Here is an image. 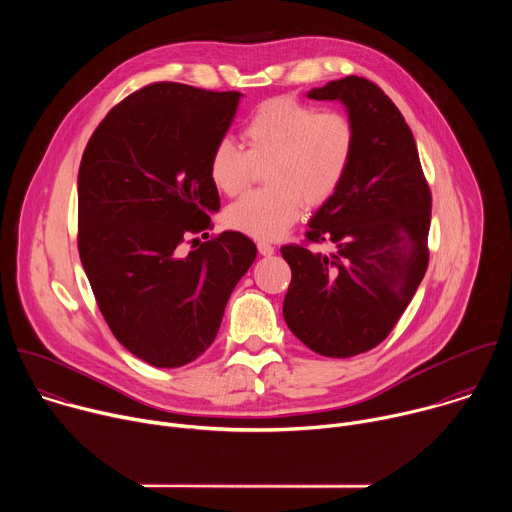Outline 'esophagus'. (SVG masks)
Masks as SVG:
<instances>
[{
	"mask_svg": "<svg viewBox=\"0 0 512 512\" xmlns=\"http://www.w3.org/2000/svg\"><path fill=\"white\" fill-rule=\"evenodd\" d=\"M257 249H259V253L265 255V257H271V255L275 253V247H273L271 243H267V241H259V243H257Z\"/></svg>",
	"mask_w": 512,
	"mask_h": 512,
	"instance_id": "obj_1",
	"label": "esophagus"
}]
</instances>
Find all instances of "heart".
I'll list each match as a JSON object with an SVG mask.
<instances>
[{
    "instance_id": "1",
    "label": "heart",
    "mask_w": 512,
    "mask_h": 512,
    "mask_svg": "<svg viewBox=\"0 0 512 512\" xmlns=\"http://www.w3.org/2000/svg\"><path fill=\"white\" fill-rule=\"evenodd\" d=\"M245 150L231 139L216 141L208 176L223 194L241 192L265 168L267 190L241 196L227 212V225L255 239H277L298 223L304 202L320 206L344 182L356 133L338 111H316L294 99H269L243 125Z\"/></svg>"
}]
</instances>
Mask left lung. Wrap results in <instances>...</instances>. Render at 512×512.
Wrapping results in <instances>:
<instances>
[{
    "label": "left lung",
    "mask_w": 512,
    "mask_h": 512,
    "mask_svg": "<svg viewBox=\"0 0 512 512\" xmlns=\"http://www.w3.org/2000/svg\"><path fill=\"white\" fill-rule=\"evenodd\" d=\"M340 101L354 125L350 170L310 218V243L281 247L291 267L283 318L308 348L348 358L381 344L427 269L431 194L417 145L395 103L371 81L346 77L308 93Z\"/></svg>",
    "instance_id": "obj_1"
}]
</instances>
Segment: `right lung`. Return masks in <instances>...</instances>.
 Segmentation results:
<instances>
[{"instance_id": "right-lung-1", "label": "right lung", "mask_w": 512, "mask_h": 512, "mask_svg": "<svg viewBox=\"0 0 512 512\" xmlns=\"http://www.w3.org/2000/svg\"><path fill=\"white\" fill-rule=\"evenodd\" d=\"M243 95L154 83L113 107L79 168V255L115 338L158 369L196 360L257 257L237 231L184 251L221 208L208 176Z\"/></svg>"}]
</instances>
